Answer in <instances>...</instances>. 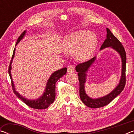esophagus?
Here are the masks:
<instances>
[{"instance_id": "esophagus-1", "label": "esophagus", "mask_w": 134, "mask_h": 134, "mask_svg": "<svg viewBox=\"0 0 134 134\" xmlns=\"http://www.w3.org/2000/svg\"><path fill=\"white\" fill-rule=\"evenodd\" d=\"M67 71H68V72H70V73L74 72V67L72 66V65H69V66L67 68Z\"/></svg>"}]
</instances>
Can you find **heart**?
<instances>
[{"instance_id":"b5f03b06","label":"heart","mask_w":134,"mask_h":134,"mask_svg":"<svg viewBox=\"0 0 134 134\" xmlns=\"http://www.w3.org/2000/svg\"><path fill=\"white\" fill-rule=\"evenodd\" d=\"M97 42L94 34L87 30H80L65 36L62 40L61 47L66 53H74L77 60L84 62L93 55Z\"/></svg>"}]
</instances>
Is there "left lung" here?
Masks as SVG:
<instances>
[{
  "label": "left lung",
  "mask_w": 134,
  "mask_h": 134,
  "mask_svg": "<svg viewBox=\"0 0 134 134\" xmlns=\"http://www.w3.org/2000/svg\"><path fill=\"white\" fill-rule=\"evenodd\" d=\"M106 38L102 45L100 50L103 49L108 47L112 48L119 54L122 60V71L121 76L119 82L116 87L112 92L106 96L99 97V98H91L86 94L85 91V83L86 82L87 73L96 60V56L90 59L87 62L81 63L76 67V71L78 72L79 80L80 83V97L83 103L88 107L91 108H99L103 107L110 103L117 96L121 93L124 89L125 85V69L126 56L123 45L115 37L108 28H106Z\"/></svg>",
  "instance_id": "1"
}]
</instances>
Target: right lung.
<instances>
[{
	"mask_svg": "<svg viewBox=\"0 0 134 134\" xmlns=\"http://www.w3.org/2000/svg\"><path fill=\"white\" fill-rule=\"evenodd\" d=\"M26 31L25 30L21 34V35L19 36V38H18V40L16 43L15 46H16V45L19 43L23 39L24 36L26 34ZM15 48L13 50L12 60H11L10 64L9 67V74L10 78L11 79V81H12V89L13 90V92L16 94L18 98L21 99L24 102L29 106V107L34 109H44L48 107H49V105L51 103L54 102V100L55 98V83L58 80V79L62 77L63 76H64L67 72V69L66 67L63 68V69L60 70H58L57 71H54V72L51 74V75L49 77L47 83L46 84V87L44 93L42 94V96H41L40 97H38L37 99L34 100H31L28 99L24 97L23 96H22L21 94H20L16 90H15L14 83H13V79L12 77V74H11V70H12V64L13 59L14 58L15 54Z\"/></svg>",
	"mask_w": 134,
	"mask_h": 134,
	"instance_id": "add662e5",
	"label": "right lung"
}]
</instances>
